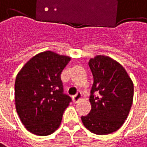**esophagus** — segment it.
Here are the masks:
<instances>
[{"mask_svg": "<svg viewBox=\"0 0 147 147\" xmlns=\"http://www.w3.org/2000/svg\"><path fill=\"white\" fill-rule=\"evenodd\" d=\"M82 94H81L80 92H78V93H77V94L74 95V96L73 97V101L75 103H77L82 99Z\"/></svg>", "mask_w": 147, "mask_h": 147, "instance_id": "esophagus-1", "label": "esophagus"}]
</instances>
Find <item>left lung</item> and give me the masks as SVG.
I'll return each instance as SVG.
<instances>
[{"mask_svg": "<svg viewBox=\"0 0 147 147\" xmlns=\"http://www.w3.org/2000/svg\"><path fill=\"white\" fill-rule=\"evenodd\" d=\"M89 66L94 77L91 110L82 121L92 133L109 134L127 118L133 102V82L122 65L110 57L98 55L90 60Z\"/></svg>", "mask_w": 147, "mask_h": 147, "instance_id": "left-lung-1", "label": "left lung"}]
</instances>
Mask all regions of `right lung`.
Listing matches in <instances>:
<instances>
[{
    "label": "right lung",
    "instance_id": "obj_1",
    "mask_svg": "<svg viewBox=\"0 0 147 147\" xmlns=\"http://www.w3.org/2000/svg\"><path fill=\"white\" fill-rule=\"evenodd\" d=\"M71 57L45 51L22 67L15 81V105L22 124L38 136L53 134L71 102L63 94L61 74Z\"/></svg>",
    "mask_w": 147,
    "mask_h": 147
}]
</instances>
